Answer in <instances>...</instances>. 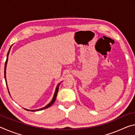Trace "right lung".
Here are the masks:
<instances>
[{"instance_id":"1","label":"right lung","mask_w":135,"mask_h":135,"mask_svg":"<svg viewBox=\"0 0 135 135\" xmlns=\"http://www.w3.org/2000/svg\"><path fill=\"white\" fill-rule=\"evenodd\" d=\"M11 47H12V46H11L10 47L9 50V51H8V52L7 57H6V62H5V64H4V79H5V81H6V85H7V82H6V65H7V62H8V56H9V52H10V50H11ZM61 82H62V81H61ZM61 82H60V83H59L58 84V85H57V86L56 87L55 91V93H54V97H53V98H52V100H51V102H49V103L48 104L46 105L45 107H43V108H40V109H33V110H32V109H31V110H30V109H26V108H24V109H26V110H27V111H38L43 110V109H46V108H49V107H51V106L54 103L55 101L56 98V96H57V94H58V90H59V86L60 85V84H61ZM7 88H8V92H9V95L11 96V95H10V93H9V89H8V85H7Z\"/></svg>"}]
</instances>
